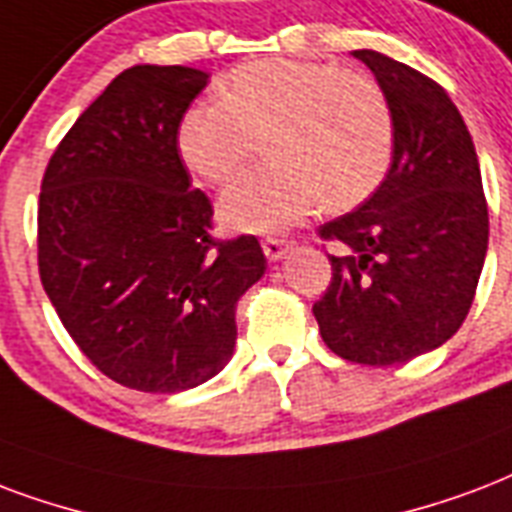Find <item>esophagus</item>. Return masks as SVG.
Listing matches in <instances>:
<instances>
[{
    "instance_id": "esophagus-1",
    "label": "esophagus",
    "mask_w": 512,
    "mask_h": 512,
    "mask_svg": "<svg viewBox=\"0 0 512 512\" xmlns=\"http://www.w3.org/2000/svg\"><path fill=\"white\" fill-rule=\"evenodd\" d=\"M263 252L265 257L271 260V263H276V260H282V255L287 252V241L282 239H265L263 241Z\"/></svg>"
}]
</instances>
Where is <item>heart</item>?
Returning <instances> with one entry per match:
<instances>
[{"label":"heart","instance_id":"obj_1","mask_svg":"<svg viewBox=\"0 0 512 512\" xmlns=\"http://www.w3.org/2000/svg\"><path fill=\"white\" fill-rule=\"evenodd\" d=\"M263 142L268 163L225 190L220 220L244 233H282L319 201L341 212L384 182L395 120L373 77L319 61L265 58L222 83L220 101L195 104L177 128V152L209 185L236 177Z\"/></svg>","mask_w":512,"mask_h":512}]
</instances>
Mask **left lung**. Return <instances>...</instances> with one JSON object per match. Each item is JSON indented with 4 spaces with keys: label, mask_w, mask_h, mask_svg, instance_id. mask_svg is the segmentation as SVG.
<instances>
[{
    "label": "left lung",
    "mask_w": 512,
    "mask_h": 512,
    "mask_svg": "<svg viewBox=\"0 0 512 512\" xmlns=\"http://www.w3.org/2000/svg\"><path fill=\"white\" fill-rule=\"evenodd\" d=\"M384 91L395 150L384 182L354 212L319 228L341 241L314 303L327 349L360 365H397L443 346L473 306L489 247V206L473 136L427 74L354 50Z\"/></svg>",
    "instance_id": "1"
}]
</instances>
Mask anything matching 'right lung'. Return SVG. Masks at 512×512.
Wrapping results in <instances>:
<instances>
[{"instance_id":"obj_1","label":"right lung","mask_w":512,"mask_h":512,"mask_svg":"<svg viewBox=\"0 0 512 512\" xmlns=\"http://www.w3.org/2000/svg\"><path fill=\"white\" fill-rule=\"evenodd\" d=\"M209 83L190 66L120 72L77 117L42 177V287L85 357L117 384L174 395L236 346V303L265 273L255 236L217 241L177 128Z\"/></svg>"}]
</instances>
